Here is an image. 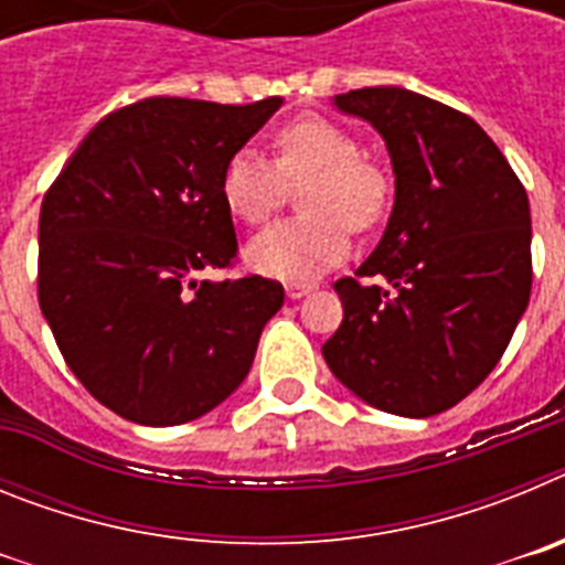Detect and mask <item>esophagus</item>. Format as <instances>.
I'll use <instances>...</instances> for the list:
<instances>
[{"mask_svg":"<svg viewBox=\"0 0 565 565\" xmlns=\"http://www.w3.org/2000/svg\"><path fill=\"white\" fill-rule=\"evenodd\" d=\"M308 291H311V286H308V282H288L286 286V294L291 299H302Z\"/></svg>","mask_w":565,"mask_h":565,"instance_id":"obj_1","label":"esophagus"}]
</instances>
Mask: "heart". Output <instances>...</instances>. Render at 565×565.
Returning <instances> with one entry per match:
<instances>
[{
    "mask_svg": "<svg viewBox=\"0 0 565 565\" xmlns=\"http://www.w3.org/2000/svg\"><path fill=\"white\" fill-rule=\"evenodd\" d=\"M277 161L243 147L223 167L221 192L246 223L268 221L286 201L288 183L302 181L299 203L308 214L279 221L248 243L259 274L302 282L342 263L351 228H371L387 212L391 178L359 154V143L326 118H299L274 135Z\"/></svg>",
    "mask_w": 565,
    "mask_h": 565,
    "instance_id": "1",
    "label": "heart"
}]
</instances>
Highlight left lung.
<instances>
[{
	"label": "left lung",
	"mask_w": 565,
	"mask_h": 565,
	"mask_svg": "<svg viewBox=\"0 0 565 565\" xmlns=\"http://www.w3.org/2000/svg\"><path fill=\"white\" fill-rule=\"evenodd\" d=\"M333 104L384 138L396 201L356 277L333 282L344 317L322 356L379 411L436 416L492 373L529 306L526 189L492 138L447 104L402 87L351 89Z\"/></svg>",
	"instance_id": "8db88e82"
}]
</instances>
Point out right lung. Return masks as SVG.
Segmentation results:
<instances>
[{
  "instance_id": "right-lung-1",
  "label": "right lung",
  "mask_w": 565,
  "mask_h": 565,
  "mask_svg": "<svg viewBox=\"0 0 565 565\" xmlns=\"http://www.w3.org/2000/svg\"><path fill=\"white\" fill-rule=\"evenodd\" d=\"M282 98H143L89 129L39 214V306L104 407L147 427L214 411L282 308L277 279H198L237 257L223 167Z\"/></svg>"
}]
</instances>
